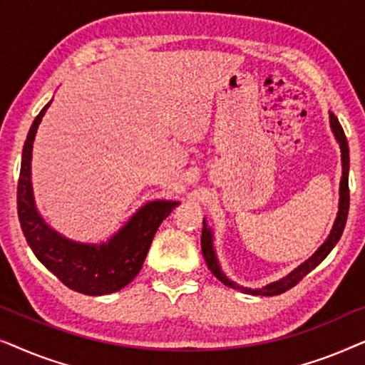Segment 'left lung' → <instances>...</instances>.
Instances as JSON below:
<instances>
[{
  "label": "left lung",
  "instance_id": "obj_1",
  "mask_svg": "<svg viewBox=\"0 0 365 365\" xmlns=\"http://www.w3.org/2000/svg\"><path fill=\"white\" fill-rule=\"evenodd\" d=\"M329 121H331V129L334 133V138L339 143V148H341V161H342V178H341V184H339V211H337V217L334 221V226L329 232V236L321 247L317 249L316 252L312 254L311 257L306 259L302 264L284 276L279 281H274L267 286H264L261 289H251V287H244L239 286L234 281H231L224 271L221 269V264H219V259L216 256V249H214V232L212 229L207 226V221L204 219L202 221V234H201V249H202V256L204 261H206L209 271H211L214 276H216L219 281H221L224 286L236 289V291H241L244 294H252V296H279V294L289 291V289L296 286V284L301 281L304 276H307L309 272L312 271L314 267H317L324 259L327 257V254L332 251L334 246L339 242V239L342 236L344 227H346V221H347V212H349V146H347V139L346 134H344V129L339 123V119L334 116L332 113H329Z\"/></svg>",
  "mask_w": 365,
  "mask_h": 365
}]
</instances>
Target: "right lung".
Listing matches in <instances>:
<instances>
[{
    "instance_id": "obj_1",
    "label": "right lung",
    "mask_w": 365,
    "mask_h": 365,
    "mask_svg": "<svg viewBox=\"0 0 365 365\" xmlns=\"http://www.w3.org/2000/svg\"><path fill=\"white\" fill-rule=\"evenodd\" d=\"M51 103L53 99L34 118L23 146L18 181V217L23 234L38 261L73 291L86 296L121 291L141 271L154 234L179 201L146 202L118 232L99 244L78 242L54 231L38 211L31 184L34 136Z\"/></svg>"
}]
</instances>
